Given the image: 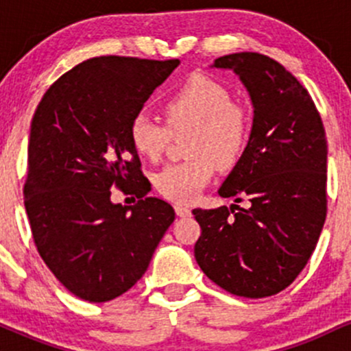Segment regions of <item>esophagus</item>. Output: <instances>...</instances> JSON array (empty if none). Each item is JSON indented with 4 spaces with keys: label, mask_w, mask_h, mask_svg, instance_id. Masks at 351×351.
Masks as SVG:
<instances>
[{
    "label": "esophagus",
    "mask_w": 351,
    "mask_h": 351,
    "mask_svg": "<svg viewBox=\"0 0 351 351\" xmlns=\"http://www.w3.org/2000/svg\"><path fill=\"white\" fill-rule=\"evenodd\" d=\"M175 211L180 217H186L191 215V209H189L188 206H183V204H175Z\"/></svg>",
    "instance_id": "1"
}]
</instances>
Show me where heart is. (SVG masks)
I'll return each instance as SVG.
<instances>
[{"label": "heart", "instance_id": "b5f03b06", "mask_svg": "<svg viewBox=\"0 0 351 351\" xmlns=\"http://www.w3.org/2000/svg\"><path fill=\"white\" fill-rule=\"evenodd\" d=\"M165 122L148 114H136L128 135L134 148L148 160H158L167 152L173 134L189 130L188 160L167 165L155 176V186L167 199L191 203L211 181L216 167L231 170L243 158L251 136L252 122L247 110L232 102L223 84L191 75L163 104Z\"/></svg>", "mask_w": 351, "mask_h": 351}]
</instances>
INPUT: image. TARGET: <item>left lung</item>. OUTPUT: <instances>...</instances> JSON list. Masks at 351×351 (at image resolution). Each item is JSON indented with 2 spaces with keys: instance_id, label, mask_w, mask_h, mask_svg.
<instances>
[{
  "instance_id": "1",
  "label": "left lung",
  "mask_w": 351,
  "mask_h": 351,
  "mask_svg": "<svg viewBox=\"0 0 351 351\" xmlns=\"http://www.w3.org/2000/svg\"><path fill=\"white\" fill-rule=\"evenodd\" d=\"M215 67L234 71L252 99L247 148L219 188L249 203L193 209L195 257L221 289L263 299L289 287L315 251L327 217V136L307 88L277 60L237 52Z\"/></svg>"
}]
</instances>
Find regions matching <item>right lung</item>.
<instances>
[{
    "label": "right lung",
    "instance_id": "obj_1",
    "mask_svg": "<svg viewBox=\"0 0 351 351\" xmlns=\"http://www.w3.org/2000/svg\"><path fill=\"white\" fill-rule=\"evenodd\" d=\"M180 59L100 56L62 74L31 122L24 206L39 256L67 291L107 302L134 287L175 221L130 142L132 119ZM135 194L114 205L110 188Z\"/></svg>",
    "mask_w": 351,
    "mask_h": 351
}]
</instances>
